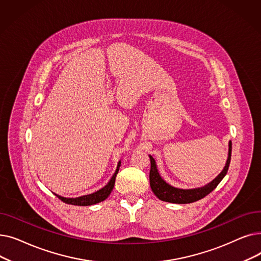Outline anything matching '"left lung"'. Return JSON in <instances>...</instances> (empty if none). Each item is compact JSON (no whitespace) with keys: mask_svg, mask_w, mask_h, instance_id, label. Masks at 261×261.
I'll list each match as a JSON object with an SVG mask.
<instances>
[{"mask_svg":"<svg viewBox=\"0 0 261 261\" xmlns=\"http://www.w3.org/2000/svg\"><path fill=\"white\" fill-rule=\"evenodd\" d=\"M230 156H231V142H229V148H228V158L226 161V165L222 172L219 174L216 179L207 184L206 186L196 188V189H179L170 186L164 181L160 176L155 162L153 158L150 155V163H151V167H150V173H149V180H150V186L153 191V194L162 201L169 202V203H176V204H187L193 203L198 200L203 199L205 196L211 194L212 191L218 186V184L222 181L225 174L227 173L229 163H230Z\"/></svg>","mask_w":261,"mask_h":261,"instance_id":"1","label":"left lung"}]
</instances>
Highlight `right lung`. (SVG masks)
I'll use <instances>...</instances> for the list:
<instances>
[{"instance_id": "1", "label": "right lung", "mask_w": 261, "mask_h": 261, "mask_svg": "<svg viewBox=\"0 0 261 261\" xmlns=\"http://www.w3.org/2000/svg\"><path fill=\"white\" fill-rule=\"evenodd\" d=\"M119 166H120V162L118 163L117 169H116L115 173L113 174L112 179L110 180V182L103 188L99 189L98 191H96V193H94V194L82 196V197H79V198H63V197L58 196L56 194H55V195H56L62 202L66 203V204L78 205V206H88V205H93V204H96V203H99V202L106 200L110 196V194H111V191H112V189L114 187V184H115L116 174L118 173Z\"/></svg>"}]
</instances>
